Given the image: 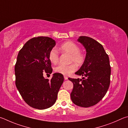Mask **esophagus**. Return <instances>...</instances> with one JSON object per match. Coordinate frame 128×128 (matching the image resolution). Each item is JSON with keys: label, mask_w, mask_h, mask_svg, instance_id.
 Masks as SVG:
<instances>
[{"label": "esophagus", "mask_w": 128, "mask_h": 128, "mask_svg": "<svg viewBox=\"0 0 128 128\" xmlns=\"http://www.w3.org/2000/svg\"><path fill=\"white\" fill-rule=\"evenodd\" d=\"M64 80H68V77L67 76H64Z\"/></svg>", "instance_id": "1"}]
</instances>
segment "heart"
<instances>
[{"instance_id":"1","label":"heart","mask_w":128,"mask_h":128,"mask_svg":"<svg viewBox=\"0 0 128 128\" xmlns=\"http://www.w3.org/2000/svg\"><path fill=\"white\" fill-rule=\"evenodd\" d=\"M62 53H68L70 55L69 62L74 63L78 66H81L85 60V55L80 52V48L76 44L72 42H66L63 43L60 48ZM49 59L53 64H56L59 60V54L57 50L53 48L49 53ZM76 70V66L74 64L68 65L58 64L55 67L54 70L56 72L62 75H68Z\"/></svg>"}]
</instances>
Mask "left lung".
<instances>
[{
    "label": "left lung",
    "instance_id": "1",
    "mask_svg": "<svg viewBox=\"0 0 128 128\" xmlns=\"http://www.w3.org/2000/svg\"><path fill=\"white\" fill-rule=\"evenodd\" d=\"M78 41L86 49L85 60L76 75L82 79H68L74 87L71 99L75 104L89 107L98 104L106 94L110 84L109 57L102 45L90 37L81 36Z\"/></svg>",
    "mask_w": 128,
    "mask_h": 128
}]
</instances>
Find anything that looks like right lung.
<instances>
[{"label":"right lung","instance_id":"right-lung-1","mask_svg":"<svg viewBox=\"0 0 128 128\" xmlns=\"http://www.w3.org/2000/svg\"><path fill=\"white\" fill-rule=\"evenodd\" d=\"M55 45V40L50 38H33L18 54L14 67L16 86L24 102L34 108L52 106L64 82V76L59 73L53 74L50 80L43 76L45 72H52L49 53Z\"/></svg>","mask_w":128,"mask_h":128}]
</instances>
